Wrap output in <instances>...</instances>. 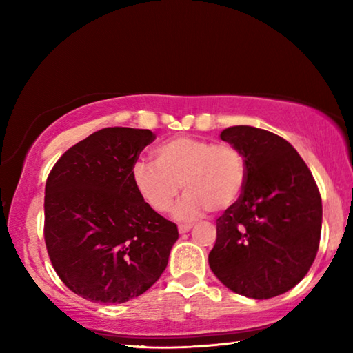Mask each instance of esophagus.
<instances>
[{
  "label": "esophagus",
  "instance_id": "1",
  "mask_svg": "<svg viewBox=\"0 0 353 353\" xmlns=\"http://www.w3.org/2000/svg\"><path fill=\"white\" fill-rule=\"evenodd\" d=\"M190 229H191V224H181V225H179V232H181V234H187Z\"/></svg>",
  "mask_w": 353,
  "mask_h": 353
}]
</instances>
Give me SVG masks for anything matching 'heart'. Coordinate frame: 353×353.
Here are the masks:
<instances>
[{"label": "heart", "instance_id": "b5f03b06", "mask_svg": "<svg viewBox=\"0 0 353 353\" xmlns=\"http://www.w3.org/2000/svg\"><path fill=\"white\" fill-rule=\"evenodd\" d=\"M154 163L135 162L132 183L143 202L157 213L171 210L179 191H187L174 216L196 219L212 208L227 210L240 199L246 183V165L236 148L213 145L194 137H174L152 151Z\"/></svg>", "mask_w": 353, "mask_h": 353}]
</instances>
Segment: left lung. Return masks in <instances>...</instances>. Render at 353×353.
Wrapping results in <instances>:
<instances>
[{
	"mask_svg": "<svg viewBox=\"0 0 353 353\" xmlns=\"http://www.w3.org/2000/svg\"><path fill=\"white\" fill-rule=\"evenodd\" d=\"M221 140L236 148L246 183L216 219L208 265L236 294L271 299L307 276L321 240L319 190L301 155L282 137L252 126H232Z\"/></svg>",
	"mask_w": 353,
	"mask_h": 353,
	"instance_id": "obj_1",
	"label": "left lung"
}]
</instances>
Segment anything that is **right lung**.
<instances>
[{"mask_svg": "<svg viewBox=\"0 0 353 353\" xmlns=\"http://www.w3.org/2000/svg\"><path fill=\"white\" fill-rule=\"evenodd\" d=\"M154 140L148 129H101L70 148L48 176V254L62 282L87 301L113 305L139 297L168 265L177 225L143 202L130 176Z\"/></svg>", "mask_w": 353, "mask_h": 353, "instance_id": "add662e5", "label": "right lung"}]
</instances>
